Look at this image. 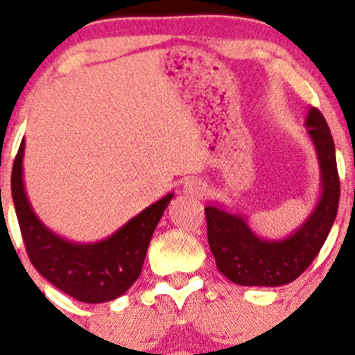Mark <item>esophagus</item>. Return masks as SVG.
<instances>
[{"label":"esophagus","instance_id":"esophagus-1","mask_svg":"<svg viewBox=\"0 0 355 355\" xmlns=\"http://www.w3.org/2000/svg\"><path fill=\"white\" fill-rule=\"evenodd\" d=\"M182 192L185 193V196L192 197V198H200L204 197L205 193V187L202 184L200 180H196V178H190V180H187L184 184V189H182Z\"/></svg>","mask_w":355,"mask_h":355}]
</instances>
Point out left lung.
I'll return each instance as SVG.
<instances>
[{
	"mask_svg": "<svg viewBox=\"0 0 355 355\" xmlns=\"http://www.w3.org/2000/svg\"><path fill=\"white\" fill-rule=\"evenodd\" d=\"M318 168L320 196L306 219L278 239L256 234L248 217L220 202L205 207L207 237L219 271L241 286H283L297 279L317 258L337 217L340 182L334 138L318 109L310 107L305 119Z\"/></svg>",
	"mask_w": 355,
	"mask_h": 355,
	"instance_id": "1",
	"label": "left lung"
}]
</instances>
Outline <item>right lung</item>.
Instances as JSON below:
<instances>
[{"instance_id": "add662e5", "label": "right lung", "mask_w": 355, "mask_h": 355, "mask_svg": "<svg viewBox=\"0 0 355 355\" xmlns=\"http://www.w3.org/2000/svg\"><path fill=\"white\" fill-rule=\"evenodd\" d=\"M23 155L25 138L11 171V197L35 270L83 303H106L126 293L141 272L151 236L175 193H166L106 239L76 243L46 227L33 210L23 180Z\"/></svg>"}]
</instances>
